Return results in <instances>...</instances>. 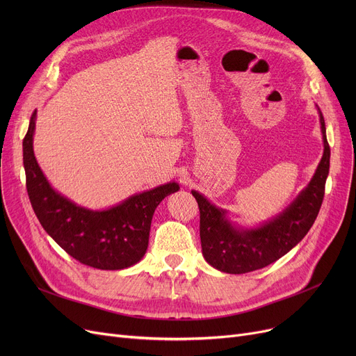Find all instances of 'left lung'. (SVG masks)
Segmentation results:
<instances>
[{"mask_svg":"<svg viewBox=\"0 0 356 356\" xmlns=\"http://www.w3.org/2000/svg\"><path fill=\"white\" fill-rule=\"evenodd\" d=\"M323 156L306 188L289 207L255 228H241L227 218V211L215 207L202 193L192 191L200 211L202 254L223 273L244 274L270 266L300 242L321 211L329 175L330 148L321 109Z\"/></svg>","mask_w":356,"mask_h":356,"instance_id":"obj_1","label":"left lung"}]
</instances>
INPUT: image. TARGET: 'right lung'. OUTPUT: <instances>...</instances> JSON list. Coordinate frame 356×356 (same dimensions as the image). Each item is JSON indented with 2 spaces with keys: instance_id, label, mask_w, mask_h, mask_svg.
Returning <instances> with one entry per match:
<instances>
[{
  "instance_id": "right-lung-1",
  "label": "right lung",
  "mask_w": 356,
  "mask_h": 356,
  "mask_svg": "<svg viewBox=\"0 0 356 356\" xmlns=\"http://www.w3.org/2000/svg\"><path fill=\"white\" fill-rule=\"evenodd\" d=\"M35 111L23 140L27 193L44 231L79 263L99 270L137 264L148 247L149 227L160 202L180 188L176 181L129 196L109 209L92 211L56 192L33 149Z\"/></svg>"
}]
</instances>
